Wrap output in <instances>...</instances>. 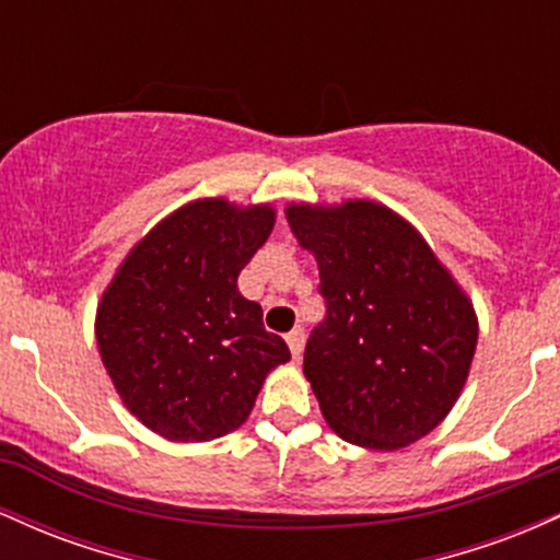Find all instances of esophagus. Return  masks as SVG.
Wrapping results in <instances>:
<instances>
[{
  "mask_svg": "<svg viewBox=\"0 0 560 560\" xmlns=\"http://www.w3.org/2000/svg\"><path fill=\"white\" fill-rule=\"evenodd\" d=\"M287 345H289V350H292L294 361H300L302 345H305V331H302V329H292V331H289V334H287Z\"/></svg>",
  "mask_w": 560,
  "mask_h": 560,
  "instance_id": "esophagus-1",
  "label": "esophagus"
}]
</instances>
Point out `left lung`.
Returning a JSON list of instances; mask_svg holds the SVG:
<instances>
[{
    "mask_svg": "<svg viewBox=\"0 0 560 560\" xmlns=\"http://www.w3.org/2000/svg\"><path fill=\"white\" fill-rule=\"evenodd\" d=\"M326 318L305 347L320 413L350 445L400 450L445 421L479 339L474 302L427 240L374 199L287 205Z\"/></svg>",
    "mask_w": 560,
    "mask_h": 560,
    "instance_id": "obj_1",
    "label": "left lung"
}]
</instances>
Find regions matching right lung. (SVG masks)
<instances>
[{"mask_svg": "<svg viewBox=\"0 0 560 560\" xmlns=\"http://www.w3.org/2000/svg\"><path fill=\"white\" fill-rule=\"evenodd\" d=\"M276 223L268 202H186L133 244L96 305L94 334L120 400L171 442H210L247 421L289 347L262 329L236 279Z\"/></svg>", "mask_w": 560, "mask_h": 560, "instance_id": "right-lung-1", "label": "right lung"}]
</instances>
